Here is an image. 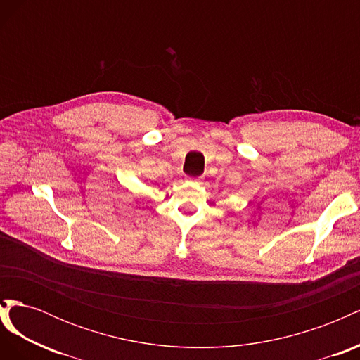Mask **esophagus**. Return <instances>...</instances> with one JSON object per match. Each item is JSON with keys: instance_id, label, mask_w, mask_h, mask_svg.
Returning a JSON list of instances; mask_svg holds the SVG:
<instances>
[{"instance_id": "obj_1", "label": "esophagus", "mask_w": 360, "mask_h": 360, "mask_svg": "<svg viewBox=\"0 0 360 360\" xmlns=\"http://www.w3.org/2000/svg\"><path fill=\"white\" fill-rule=\"evenodd\" d=\"M201 180V177H188V181L191 183H198Z\"/></svg>"}]
</instances>
